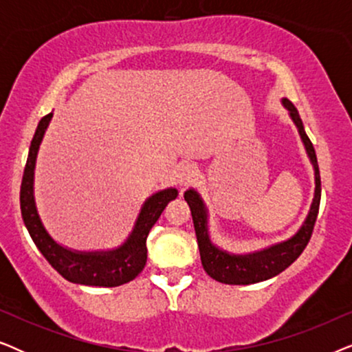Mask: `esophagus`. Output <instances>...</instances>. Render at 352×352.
I'll use <instances>...</instances> for the list:
<instances>
[{
    "mask_svg": "<svg viewBox=\"0 0 352 352\" xmlns=\"http://www.w3.org/2000/svg\"><path fill=\"white\" fill-rule=\"evenodd\" d=\"M195 166L194 165H189V163H186V165H181L177 168V182H179L181 187H184L192 182L195 176Z\"/></svg>",
    "mask_w": 352,
    "mask_h": 352,
    "instance_id": "esophagus-1",
    "label": "esophagus"
}]
</instances>
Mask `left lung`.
Returning a JSON list of instances; mask_svg holds the SVG:
<instances>
[{"label": "left lung", "mask_w": 352, "mask_h": 352, "mask_svg": "<svg viewBox=\"0 0 352 352\" xmlns=\"http://www.w3.org/2000/svg\"><path fill=\"white\" fill-rule=\"evenodd\" d=\"M282 104L288 110L293 123L298 128V133H300L301 141L305 144L307 157H309L312 166H314L316 179L314 199H312L309 213H307L305 223H302V226L298 229V232L293 237L283 240L280 243L271 245L267 248L259 250V252L247 254H235L226 252V250H221L211 242L208 234V210H206L199 192L195 189H189L184 192V199L190 208L192 219H194L201 266H204L205 272L211 278H214V280L221 283H228V285H250V283L263 282L277 276V274L285 271L300 256L312 235V229H314L320 205L319 165H317L314 146H312L311 139L307 138L296 107L288 99H282Z\"/></svg>", "instance_id": "left-lung-1"}]
</instances>
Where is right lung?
Instances as JSON below:
<instances>
[{
    "label": "right lung",
    "mask_w": 352,
    "mask_h": 352,
    "mask_svg": "<svg viewBox=\"0 0 352 352\" xmlns=\"http://www.w3.org/2000/svg\"><path fill=\"white\" fill-rule=\"evenodd\" d=\"M52 118V112L38 123L32 139L21 186V211L23 224L47 263L69 282L89 287H118L136 278L147 261V235L157 223L165 206L177 197L175 187H168L148 197L139 211L128 239L113 250L105 252H78L57 243L47 232L38 214L33 179L40 144Z\"/></svg>",
    "instance_id": "obj_1"
}]
</instances>
